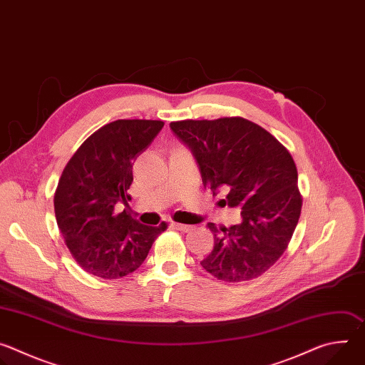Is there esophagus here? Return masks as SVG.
<instances>
[{
  "label": "esophagus",
  "mask_w": 365,
  "mask_h": 365,
  "mask_svg": "<svg viewBox=\"0 0 365 365\" xmlns=\"http://www.w3.org/2000/svg\"><path fill=\"white\" fill-rule=\"evenodd\" d=\"M172 227H173V228H176L178 231H182V232H187V231H190V230H192V227H190V225L179 224V222H173V224H172Z\"/></svg>",
  "instance_id": "esophagus-1"
}]
</instances>
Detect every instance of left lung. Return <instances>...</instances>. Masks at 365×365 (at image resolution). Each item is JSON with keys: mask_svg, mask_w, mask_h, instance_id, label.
Here are the masks:
<instances>
[{"mask_svg": "<svg viewBox=\"0 0 365 365\" xmlns=\"http://www.w3.org/2000/svg\"><path fill=\"white\" fill-rule=\"evenodd\" d=\"M190 150L202 183L241 210V222L207 224L214 250L200 266L220 280L238 283L262 276L287 248L297 225L302 197L290 153L264 128L240 118L170 123Z\"/></svg>", "mask_w": 365, "mask_h": 365, "instance_id": "1", "label": "left lung"}]
</instances>
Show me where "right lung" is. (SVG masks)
Segmentation results:
<instances>
[{
    "label": "right lung",
    "instance_id": "right-lung-1",
    "mask_svg": "<svg viewBox=\"0 0 365 365\" xmlns=\"http://www.w3.org/2000/svg\"><path fill=\"white\" fill-rule=\"evenodd\" d=\"M165 123L117 120L93 133L66 165L55 195L58 227L78 264L101 279L135 272L168 227L140 224L115 205H127L133 166Z\"/></svg>",
    "mask_w": 365,
    "mask_h": 365
}]
</instances>
